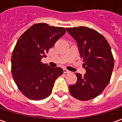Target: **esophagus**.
Here are the masks:
<instances>
[{
	"label": "esophagus",
	"mask_w": 122,
	"mask_h": 122,
	"mask_svg": "<svg viewBox=\"0 0 122 122\" xmlns=\"http://www.w3.org/2000/svg\"><path fill=\"white\" fill-rule=\"evenodd\" d=\"M63 72L64 73H66V74H69V73H71V71H68L67 69H63Z\"/></svg>",
	"instance_id": "34e87169"
}]
</instances>
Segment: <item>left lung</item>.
<instances>
[{"label":"left lung","instance_id":"1","mask_svg":"<svg viewBox=\"0 0 122 122\" xmlns=\"http://www.w3.org/2000/svg\"><path fill=\"white\" fill-rule=\"evenodd\" d=\"M77 43L86 73H76L77 80L69 86L72 96L89 101L101 94L108 84L114 68V58L107 40L94 29L79 26L66 28Z\"/></svg>","mask_w":122,"mask_h":122}]
</instances>
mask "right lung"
<instances>
[{
  "label": "right lung",
  "instance_id": "obj_1",
  "mask_svg": "<svg viewBox=\"0 0 122 122\" xmlns=\"http://www.w3.org/2000/svg\"><path fill=\"white\" fill-rule=\"evenodd\" d=\"M66 30L45 23L36 24L17 40L12 54V74L18 89L26 97L40 101L50 96L61 68L41 62L46 54Z\"/></svg>",
  "mask_w": 122,
  "mask_h": 122
}]
</instances>
